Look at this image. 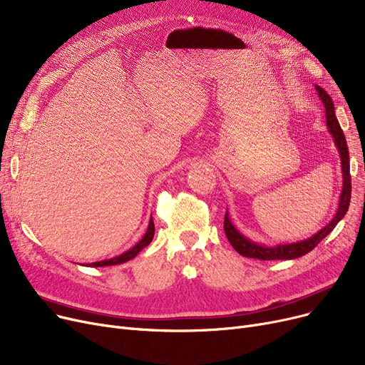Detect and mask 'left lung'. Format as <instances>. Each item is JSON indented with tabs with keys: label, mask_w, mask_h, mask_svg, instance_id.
I'll list each match as a JSON object with an SVG mask.
<instances>
[{
	"label": "left lung",
	"mask_w": 365,
	"mask_h": 365,
	"mask_svg": "<svg viewBox=\"0 0 365 365\" xmlns=\"http://www.w3.org/2000/svg\"><path fill=\"white\" fill-rule=\"evenodd\" d=\"M315 89L324 103L325 108V118H327V128L331 133L334 144L339 150L340 154V162H341V173H343V187H341V193L339 199V207L337 212L333 217V220L329 221L325 227H322L319 232H317L314 236H310L307 239L299 240V242H292V244H277L273 247L262 245L257 244V242L248 239L247 236L242 235L229 218V212H225L224 217V232L225 236H227L229 242L232 247L244 257L248 258H258V259H292V258H299L307 252L314 250L319 242L329 233L333 232V229L337 225V222L346 215L349 210V203H351V170H349V150L348 144H346V138L344 133L339 125V121L336 118L334 113V103L333 99L329 98V95L321 88V86H315Z\"/></svg>",
	"instance_id": "1"
}]
</instances>
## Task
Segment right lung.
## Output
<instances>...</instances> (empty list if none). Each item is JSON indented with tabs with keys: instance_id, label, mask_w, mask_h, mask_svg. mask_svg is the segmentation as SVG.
I'll return each instance as SVG.
<instances>
[{
	"instance_id": "right-lung-1",
	"label": "right lung",
	"mask_w": 365,
	"mask_h": 365,
	"mask_svg": "<svg viewBox=\"0 0 365 365\" xmlns=\"http://www.w3.org/2000/svg\"><path fill=\"white\" fill-rule=\"evenodd\" d=\"M154 237V222H153V218H150V222H148V229L145 232V235L143 236V239L138 242V244L135 247H132L129 251L120 254L114 258H110V259H102V262H96V263H92L89 264L91 267H103V266H115V264H121V263H126L129 262V259L135 258L138 254H140L147 245H150V242L153 240Z\"/></svg>"
}]
</instances>
